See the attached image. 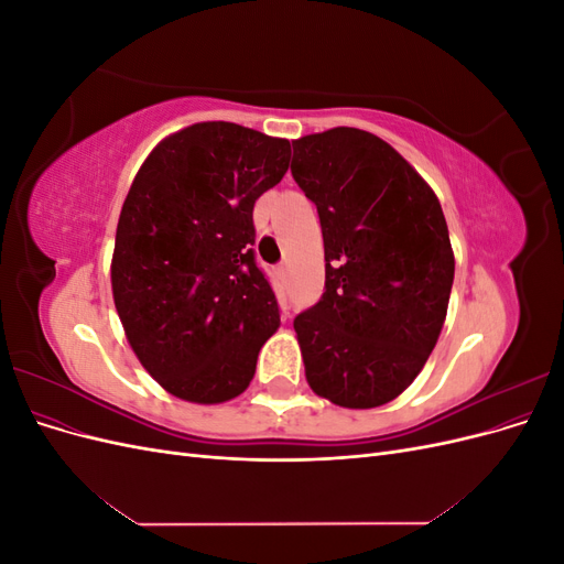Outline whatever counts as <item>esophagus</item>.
<instances>
[{
	"mask_svg": "<svg viewBox=\"0 0 564 564\" xmlns=\"http://www.w3.org/2000/svg\"><path fill=\"white\" fill-rule=\"evenodd\" d=\"M275 278H278L280 282L286 280V265H278V268H275Z\"/></svg>",
	"mask_w": 564,
	"mask_h": 564,
	"instance_id": "esophagus-1",
	"label": "esophagus"
}]
</instances>
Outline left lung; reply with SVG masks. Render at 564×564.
I'll return each instance as SVG.
<instances>
[{"instance_id": "left-lung-1", "label": "left lung", "mask_w": 564, "mask_h": 564, "mask_svg": "<svg viewBox=\"0 0 564 564\" xmlns=\"http://www.w3.org/2000/svg\"><path fill=\"white\" fill-rule=\"evenodd\" d=\"M292 145V176L315 202L327 261L322 299L294 319L305 379L338 406H381L419 377L447 317L445 214L379 135L336 127Z\"/></svg>"}]
</instances>
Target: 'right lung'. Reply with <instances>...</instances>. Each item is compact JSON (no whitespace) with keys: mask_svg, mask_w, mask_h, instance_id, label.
<instances>
[{"mask_svg":"<svg viewBox=\"0 0 564 564\" xmlns=\"http://www.w3.org/2000/svg\"><path fill=\"white\" fill-rule=\"evenodd\" d=\"M289 158L286 139L199 122L152 148L129 187L110 265L115 308L145 371L185 402L245 392L280 327L251 249L253 204Z\"/></svg>","mask_w":564,"mask_h":564,"instance_id":"right-lung-1","label":"right lung"}]
</instances>
